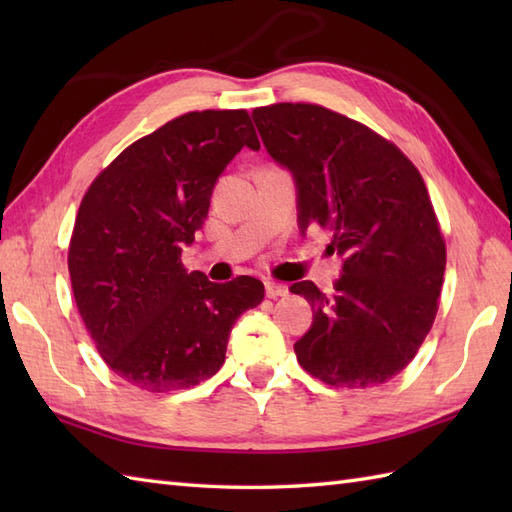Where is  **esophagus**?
<instances>
[{
    "instance_id": "obj_1",
    "label": "esophagus",
    "mask_w": 512,
    "mask_h": 512,
    "mask_svg": "<svg viewBox=\"0 0 512 512\" xmlns=\"http://www.w3.org/2000/svg\"><path fill=\"white\" fill-rule=\"evenodd\" d=\"M288 295V286L277 284V281H266V297L268 299H279Z\"/></svg>"
}]
</instances>
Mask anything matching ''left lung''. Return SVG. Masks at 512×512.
<instances>
[{"instance_id":"left-lung-1","label":"left lung","mask_w":512,"mask_h":512,"mask_svg":"<svg viewBox=\"0 0 512 512\" xmlns=\"http://www.w3.org/2000/svg\"><path fill=\"white\" fill-rule=\"evenodd\" d=\"M268 154L292 171L299 226L328 228L343 275L325 295L312 281V328L299 365L332 387L365 389L405 369L438 312L447 244L416 165L367 125L314 103L255 107Z\"/></svg>"}]
</instances>
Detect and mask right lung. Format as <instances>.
Listing matches in <instances>:
<instances>
[{
  "label": "right lung",
  "mask_w": 512,
  "mask_h": 512,
  "mask_svg": "<svg viewBox=\"0 0 512 512\" xmlns=\"http://www.w3.org/2000/svg\"><path fill=\"white\" fill-rule=\"evenodd\" d=\"M244 145L259 149L246 110L187 112L123 149L83 195L68 248L74 301L129 385L160 394L211 378L239 314L264 301L259 279L211 284L180 259Z\"/></svg>",
  "instance_id": "obj_1"
}]
</instances>
